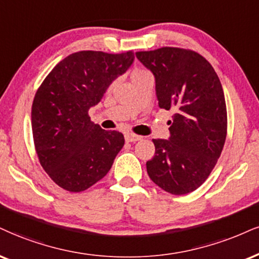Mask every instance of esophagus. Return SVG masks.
<instances>
[{"label": "esophagus", "mask_w": 259, "mask_h": 259, "mask_svg": "<svg viewBox=\"0 0 259 259\" xmlns=\"http://www.w3.org/2000/svg\"><path fill=\"white\" fill-rule=\"evenodd\" d=\"M143 137L140 136H136V135H132V133H127L126 136H124V139H126V142L128 143H135V142H138V140L142 139Z\"/></svg>", "instance_id": "esophagus-1"}]
</instances>
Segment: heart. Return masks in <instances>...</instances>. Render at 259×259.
Instances as JSON below:
<instances>
[{
	"instance_id": "b5f03b06",
	"label": "heart",
	"mask_w": 259,
	"mask_h": 259,
	"mask_svg": "<svg viewBox=\"0 0 259 259\" xmlns=\"http://www.w3.org/2000/svg\"><path fill=\"white\" fill-rule=\"evenodd\" d=\"M146 71H143V69H136V71H133V73H132V79L133 78H137V76H140V75H143V74H146Z\"/></svg>"
}]
</instances>
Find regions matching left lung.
Masks as SVG:
<instances>
[{
  "label": "left lung",
  "mask_w": 259,
  "mask_h": 259,
  "mask_svg": "<svg viewBox=\"0 0 259 259\" xmlns=\"http://www.w3.org/2000/svg\"><path fill=\"white\" fill-rule=\"evenodd\" d=\"M136 56L155 76L158 107L175 111L169 138L152 139L149 177L165 192H192L211 173L225 145L227 110L221 81L212 66L191 50L165 47Z\"/></svg>",
  "instance_id": "8db88e82"
}]
</instances>
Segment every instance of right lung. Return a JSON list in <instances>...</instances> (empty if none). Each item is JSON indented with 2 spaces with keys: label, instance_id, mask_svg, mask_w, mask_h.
<instances>
[{
  "label": "right lung",
  "instance_id": "right-lung-1",
  "mask_svg": "<svg viewBox=\"0 0 259 259\" xmlns=\"http://www.w3.org/2000/svg\"><path fill=\"white\" fill-rule=\"evenodd\" d=\"M133 61L132 52L71 54L37 90L31 111L34 146L41 167L63 190H88L107 175L122 149V133L102 130L88 113Z\"/></svg>",
  "mask_w": 259,
  "mask_h": 259
}]
</instances>
